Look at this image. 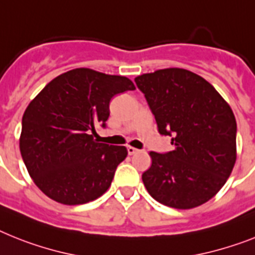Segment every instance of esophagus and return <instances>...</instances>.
Instances as JSON below:
<instances>
[{
    "label": "esophagus",
    "instance_id": "34e87169",
    "mask_svg": "<svg viewBox=\"0 0 255 255\" xmlns=\"http://www.w3.org/2000/svg\"><path fill=\"white\" fill-rule=\"evenodd\" d=\"M126 150H128V153H129V155H134V153L136 152V148H134V147H131V146H128L126 147Z\"/></svg>",
    "mask_w": 255,
    "mask_h": 255
}]
</instances>
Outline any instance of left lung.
<instances>
[{"label": "left lung", "instance_id": "obj_1", "mask_svg": "<svg viewBox=\"0 0 255 255\" xmlns=\"http://www.w3.org/2000/svg\"><path fill=\"white\" fill-rule=\"evenodd\" d=\"M161 135L173 151H151L142 174L153 199L168 207L201 206L224 186L236 163V119L228 103L206 79L169 67L135 78Z\"/></svg>", "mask_w": 255, "mask_h": 255}]
</instances>
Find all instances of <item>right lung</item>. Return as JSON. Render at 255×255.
<instances>
[{"instance_id": "right-lung-1", "label": "right lung", "mask_w": 255, "mask_h": 255, "mask_svg": "<svg viewBox=\"0 0 255 255\" xmlns=\"http://www.w3.org/2000/svg\"><path fill=\"white\" fill-rule=\"evenodd\" d=\"M129 90H135L129 78L81 67L54 78L29 103L19 148L29 176L47 197L74 206L108 190L128 150L96 142L95 128H105L111 99Z\"/></svg>"}]
</instances>
